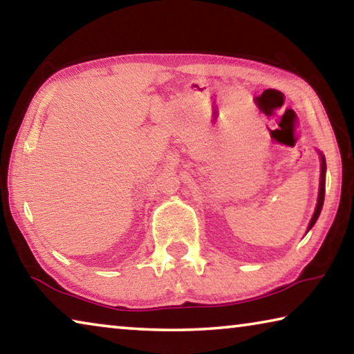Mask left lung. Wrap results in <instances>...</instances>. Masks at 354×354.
Listing matches in <instances>:
<instances>
[{
	"instance_id": "left-lung-1",
	"label": "left lung",
	"mask_w": 354,
	"mask_h": 354,
	"mask_svg": "<svg viewBox=\"0 0 354 354\" xmlns=\"http://www.w3.org/2000/svg\"><path fill=\"white\" fill-rule=\"evenodd\" d=\"M325 171H326V160L325 158L322 156V173H320V190H319V200H317V207H315V212L313 215V218L309 221V226H308V231L310 227L314 226V223L319 218L320 211H322V206H323V200H325Z\"/></svg>"
}]
</instances>
